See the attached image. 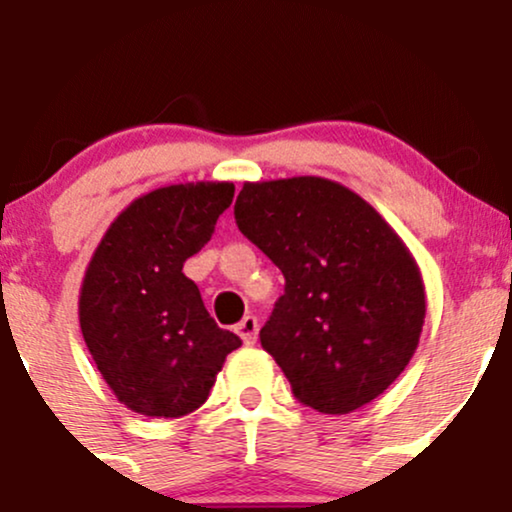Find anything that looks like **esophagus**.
Listing matches in <instances>:
<instances>
[{
    "instance_id": "34e87169",
    "label": "esophagus",
    "mask_w": 512,
    "mask_h": 512,
    "mask_svg": "<svg viewBox=\"0 0 512 512\" xmlns=\"http://www.w3.org/2000/svg\"><path fill=\"white\" fill-rule=\"evenodd\" d=\"M238 337L243 339L245 344H255L257 342V332H260V325H257V317L255 315H245L243 320L236 325Z\"/></svg>"
}]
</instances>
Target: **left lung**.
<instances>
[{"mask_svg": "<svg viewBox=\"0 0 512 512\" xmlns=\"http://www.w3.org/2000/svg\"><path fill=\"white\" fill-rule=\"evenodd\" d=\"M236 223L286 279L260 342L293 395L322 414L383 395L426 317L424 276L395 228L354 190L317 175L243 182Z\"/></svg>", "mask_w": 512, "mask_h": 512, "instance_id": "left-lung-1", "label": "left lung"}]
</instances>
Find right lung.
Listing matches in <instances>:
<instances>
[{
    "label": "right lung",
    "mask_w": 512,
    "mask_h": 512,
    "mask_svg": "<svg viewBox=\"0 0 512 512\" xmlns=\"http://www.w3.org/2000/svg\"><path fill=\"white\" fill-rule=\"evenodd\" d=\"M228 180L178 182L129 202L93 250L79 291V325L113 395L137 414L178 419L207 402L240 346L182 274L231 207Z\"/></svg>",
    "instance_id": "1"
}]
</instances>
